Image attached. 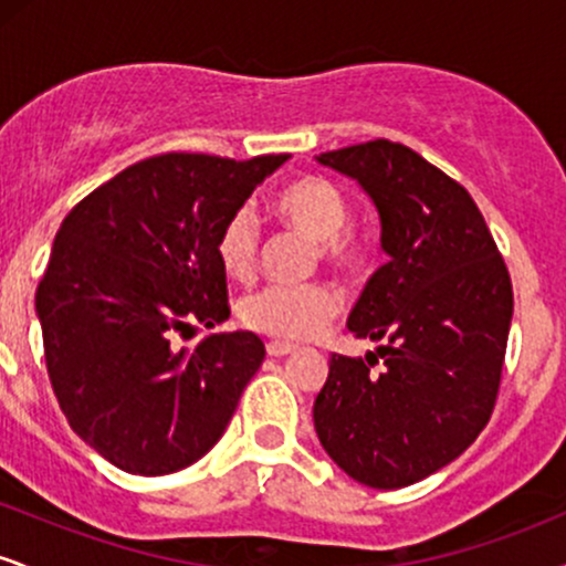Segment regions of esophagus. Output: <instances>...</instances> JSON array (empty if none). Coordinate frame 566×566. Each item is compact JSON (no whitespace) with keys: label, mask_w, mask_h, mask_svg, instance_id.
Returning a JSON list of instances; mask_svg holds the SVG:
<instances>
[{"label":"esophagus","mask_w":566,"mask_h":566,"mask_svg":"<svg viewBox=\"0 0 566 566\" xmlns=\"http://www.w3.org/2000/svg\"><path fill=\"white\" fill-rule=\"evenodd\" d=\"M265 350H269V356H274V359H279V356H287L295 350V346H290V343L284 340H271L269 346H265Z\"/></svg>","instance_id":"1"}]
</instances>
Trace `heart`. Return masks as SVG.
I'll return each instance as SVG.
<instances>
[{"label":"heart","instance_id":"obj_1","mask_svg":"<svg viewBox=\"0 0 566 566\" xmlns=\"http://www.w3.org/2000/svg\"><path fill=\"white\" fill-rule=\"evenodd\" d=\"M271 212L290 229L319 242V252L337 269L354 271L365 263L367 247L356 233L343 229L346 201L324 178H297L271 197ZM258 223L247 210L226 218L216 239L220 269L231 279H250L258 263ZM340 311V295L329 284L314 282L303 287H265L247 295L239 316L255 333L279 340H308L319 335Z\"/></svg>","mask_w":566,"mask_h":566}]
</instances>
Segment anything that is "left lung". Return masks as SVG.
<instances>
[{"mask_svg":"<svg viewBox=\"0 0 566 566\" xmlns=\"http://www.w3.org/2000/svg\"><path fill=\"white\" fill-rule=\"evenodd\" d=\"M316 161L367 193L388 255L348 316L380 346L367 361L333 354L316 437L350 479L399 490L460 458L490 420L511 276L471 193L412 148L380 138Z\"/></svg>","mask_w":566,"mask_h":566,"instance_id":"obj_1","label":"left lung"}]
</instances>
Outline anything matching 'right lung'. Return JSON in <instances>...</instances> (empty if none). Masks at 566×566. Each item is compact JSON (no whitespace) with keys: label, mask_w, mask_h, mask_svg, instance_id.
<instances>
[{"label":"right lung","mask_w":566,"mask_h":566,"mask_svg":"<svg viewBox=\"0 0 566 566\" xmlns=\"http://www.w3.org/2000/svg\"><path fill=\"white\" fill-rule=\"evenodd\" d=\"M290 157L143 159L61 223L36 290L50 382L84 444L138 476L205 458L263 365L258 335H175L229 319L220 226Z\"/></svg>","instance_id":"1"}]
</instances>
